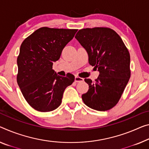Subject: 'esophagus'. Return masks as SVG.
I'll list each match as a JSON object with an SVG mask.
<instances>
[{
    "instance_id": "1",
    "label": "esophagus",
    "mask_w": 149,
    "mask_h": 149,
    "mask_svg": "<svg viewBox=\"0 0 149 149\" xmlns=\"http://www.w3.org/2000/svg\"><path fill=\"white\" fill-rule=\"evenodd\" d=\"M74 81L76 82H83L84 81V79H82V78H81V77H75Z\"/></svg>"
}]
</instances>
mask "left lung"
<instances>
[{
    "instance_id": "1",
    "label": "left lung",
    "mask_w": 149,
    "mask_h": 149,
    "mask_svg": "<svg viewBox=\"0 0 149 149\" xmlns=\"http://www.w3.org/2000/svg\"><path fill=\"white\" fill-rule=\"evenodd\" d=\"M88 55V63L99 75L95 82L85 79L87 93L82 95L90 108L105 111L118 103L130 77V54L120 36L111 29L79 30L75 36Z\"/></svg>"
}]
</instances>
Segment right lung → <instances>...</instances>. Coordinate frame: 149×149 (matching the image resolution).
<instances>
[{"instance_id":"obj_1","label":"right lung","mask_w":149,"mask_h":149,"mask_svg":"<svg viewBox=\"0 0 149 149\" xmlns=\"http://www.w3.org/2000/svg\"><path fill=\"white\" fill-rule=\"evenodd\" d=\"M77 32V29L42 27L21 44L17 58V83L25 100L36 111L49 112L58 108L65 88L74 82V75L59 76L52 70V65Z\"/></svg>"}]
</instances>
